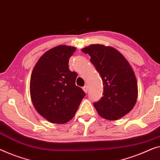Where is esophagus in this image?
I'll return each instance as SVG.
<instances>
[{"label": "esophagus", "instance_id": "34e87169", "mask_svg": "<svg viewBox=\"0 0 160 160\" xmlns=\"http://www.w3.org/2000/svg\"><path fill=\"white\" fill-rule=\"evenodd\" d=\"M83 90H84V92L85 93H87L88 91H89V88H88V86H84V87H83Z\"/></svg>", "mask_w": 160, "mask_h": 160}]
</instances>
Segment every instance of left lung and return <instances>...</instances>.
<instances>
[{
  "label": "left lung",
  "mask_w": 160,
  "mask_h": 160,
  "mask_svg": "<svg viewBox=\"0 0 160 160\" xmlns=\"http://www.w3.org/2000/svg\"><path fill=\"white\" fill-rule=\"evenodd\" d=\"M91 57L90 61L103 83L102 97L94 103L103 118L115 120L128 113L135 105L138 94L134 72L121 53L112 47L91 45L82 50Z\"/></svg>",
  "instance_id": "left-lung-1"
}]
</instances>
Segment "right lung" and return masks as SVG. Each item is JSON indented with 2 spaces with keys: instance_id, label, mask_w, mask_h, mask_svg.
Returning a JSON list of instances; mask_svg holds the SVG:
<instances>
[{
  "instance_id": "1",
  "label": "right lung",
  "mask_w": 160,
  "mask_h": 160,
  "mask_svg": "<svg viewBox=\"0 0 160 160\" xmlns=\"http://www.w3.org/2000/svg\"><path fill=\"white\" fill-rule=\"evenodd\" d=\"M76 48L59 45L40 57L32 71L30 94L38 113L53 123H65L74 116L85 92L76 85L77 73L68 68Z\"/></svg>"
}]
</instances>
